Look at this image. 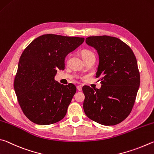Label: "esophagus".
I'll return each instance as SVG.
<instances>
[{"mask_svg": "<svg viewBox=\"0 0 154 154\" xmlns=\"http://www.w3.org/2000/svg\"><path fill=\"white\" fill-rule=\"evenodd\" d=\"M77 90L79 91H82V87H81V86H78Z\"/></svg>", "mask_w": 154, "mask_h": 154, "instance_id": "34e87169", "label": "esophagus"}]
</instances>
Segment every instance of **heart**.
<instances>
[{"label":"heart","mask_w":154,"mask_h":154,"mask_svg":"<svg viewBox=\"0 0 154 154\" xmlns=\"http://www.w3.org/2000/svg\"><path fill=\"white\" fill-rule=\"evenodd\" d=\"M92 55H94V54L89 50L85 49V50L82 51V52H81V55H82V57L83 59H85L86 57H87Z\"/></svg>","instance_id":"obj_1"}]
</instances>
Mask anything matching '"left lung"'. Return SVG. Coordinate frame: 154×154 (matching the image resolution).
I'll return each instance as SVG.
<instances>
[{
	"label": "left lung",
	"instance_id": "8db88e82",
	"mask_svg": "<svg viewBox=\"0 0 154 154\" xmlns=\"http://www.w3.org/2000/svg\"><path fill=\"white\" fill-rule=\"evenodd\" d=\"M86 43L97 51L96 78H100L101 87L82 88L85 113L101 125H118L130 114L139 90L140 74L135 55L130 47L116 37L89 36Z\"/></svg>",
	"mask_w": 154,
	"mask_h": 154
}]
</instances>
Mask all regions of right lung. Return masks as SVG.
<instances>
[{
  "instance_id": "right-lung-1",
  "label": "right lung",
  "mask_w": 154,
  "mask_h": 154,
  "mask_svg": "<svg viewBox=\"0 0 154 154\" xmlns=\"http://www.w3.org/2000/svg\"><path fill=\"white\" fill-rule=\"evenodd\" d=\"M84 38L44 34L34 39L21 54L14 80L17 101L32 122L48 125L65 117L76 87L54 79L65 68V58L84 42Z\"/></svg>"
}]
</instances>
